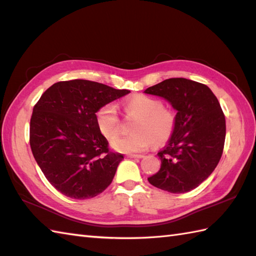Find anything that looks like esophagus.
<instances>
[{"label": "esophagus", "mask_w": 256, "mask_h": 256, "mask_svg": "<svg viewBox=\"0 0 256 256\" xmlns=\"http://www.w3.org/2000/svg\"><path fill=\"white\" fill-rule=\"evenodd\" d=\"M128 158H132V159H142V158H144V154H128Z\"/></svg>", "instance_id": "34e87169"}]
</instances>
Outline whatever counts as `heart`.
I'll list each match as a JSON object with an SVG mask.
<instances>
[{
	"label": "heart",
	"instance_id": "b5f03b06",
	"mask_svg": "<svg viewBox=\"0 0 256 256\" xmlns=\"http://www.w3.org/2000/svg\"><path fill=\"white\" fill-rule=\"evenodd\" d=\"M127 118H136L132 126L134 134L122 136L112 140V147L120 152L134 154L147 149L154 142L164 144L171 138L176 129V116L174 112L164 107L158 99L137 95L122 102ZM97 128L107 139L114 138L120 132V119L114 104L99 108L96 112Z\"/></svg>",
	"mask_w": 256,
	"mask_h": 256
}]
</instances>
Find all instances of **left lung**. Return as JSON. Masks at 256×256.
<instances>
[{"label": "left lung", "mask_w": 256, "mask_h": 256, "mask_svg": "<svg viewBox=\"0 0 256 256\" xmlns=\"http://www.w3.org/2000/svg\"><path fill=\"white\" fill-rule=\"evenodd\" d=\"M164 97L176 109V129L159 150L160 170L150 184L171 194L199 186L216 169L226 142V117L206 85L186 78H169L144 90Z\"/></svg>", "instance_id": "8db88e82"}]
</instances>
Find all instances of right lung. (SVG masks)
Masks as SVG:
<instances>
[{
  "label": "right lung",
  "instance_id": "obj_1",
  "mask_svg": "<svg viewBox=\"0 0 256 256\" xmlns=\"http://www.w3.org/2000/svg\"><path fill=\"white\" fill-rule=\"evenodd\" d=\"M86 80L58 82L35 104L30 144L45 178L66 196L90 199L112 184L124 156L96 124L99 108L129 94Z\"/></svg>",
  "mask_w": 256,
  "mask_h": 256
}]
</instances>
